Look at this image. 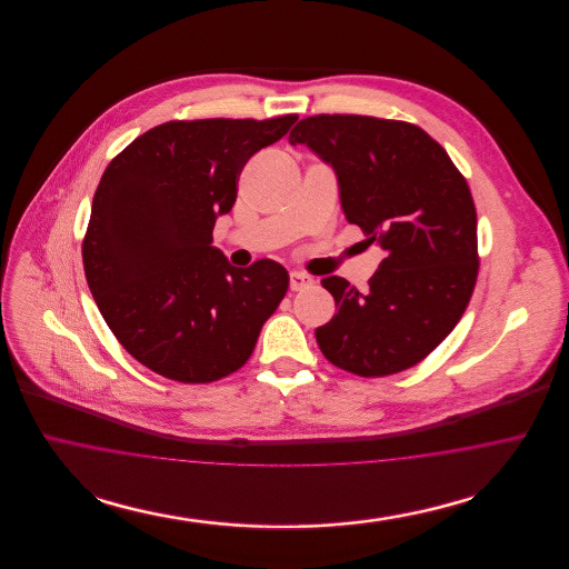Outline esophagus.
<instances>
[{"mask_svg": "<svg viewBox=\"0 0 569 569\" xmlns=\"http://www.w3.org/2000/svg\"><path fill=\"white\" fill-rule=\"evenodd\" d=\"M313 283H316V279H313L311 274H307V272H290V288H292L295 292L302 290V288H309V286H313Z\"/></svg>", "mask_w": 569, "mask_h": 569, "instance_id": "1", "label": "esophagus"}]
</instances>
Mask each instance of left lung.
<instances>
[{
  "mask_svg": "<svg viewBox=\"0 0 569 569\" xmlns=\"http://www.w3.org/2000/svg\"><path fill=\"white\" fill-rule=\"evenodd\" d=\"M307 144L339 183L341 209L367 244L386 251L367 292L326 277L337 313L316 330L326 358L381 378L427 358L459 325L478 277V219L467 181L418 126L362 114L298 121Z\"/></svg>",
  "mask_w": 569,
  "mask_h": 569,
  "instance_id": "obj_1",
  "label": "left lung"
}]
</instances>
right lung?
Listing matches in <instances>:
<instances>
[{"label": "right lung", "mask_w": 569, "mask_h": 569, "mask_svg": "<svg viewBox=\"0 0 569 569\" xmlns=\"http://www.w3.org/2000/svg\"><path fill=\"white\" fill-rule=\"evenodd\" d=\"M297 114L168 121L102 174L82 241L89 290L119 343L163 378L209 383L241 369L288 292V271L232 267L213 247L247 160Z\"/></svg>", "instance_id": "right-lung-1"}]
</instances>
